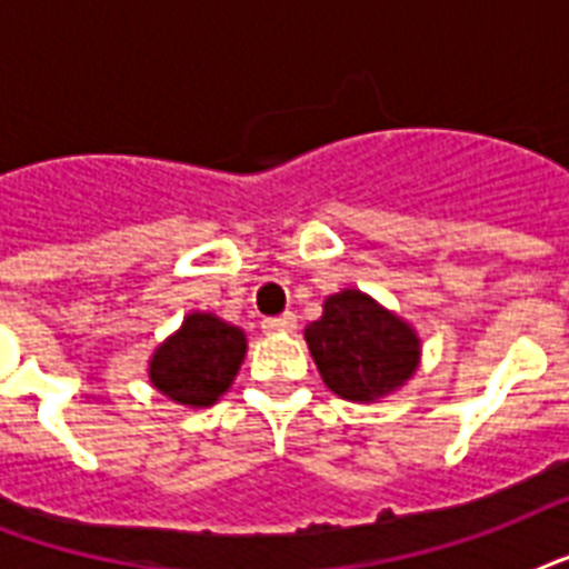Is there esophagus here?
Masks as SVG:
<instances>
[{
	"instance_id": "34e87169",
	"label": "esophagus",
	"mask_w": 569,
	"mask_h": 569,
	"mask_svg": "<svg viewBox=\"0 0 569 569\" xmlns=\"http://www.w3.org/2000/svg\"><path fill=\"white\" fill-rule=\"evenodd\" d=\"M295 328H298L295 312H283V316H274V319L262 321V330H266V333H292Z\"/></svg>"
}]
</instances>
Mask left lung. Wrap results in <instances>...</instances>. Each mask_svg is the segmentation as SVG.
<instances>
[{
    "label": "left lung",
    "mask_w": 569,
    "mask_h": 569,
    "mask_svg": "<svg viewBox=\"0 0 569 569\" xmlns=\"http://www.w3.org/2000/svg\"><path fill=\"white\" fill-rule=\"evenodd\" d=\"M303 339L321 380L348 401H378L401 389L422 355L416 330L360 289L330 295Z\"/></svg>",
    "instance_id": "8db88e82"
}]
</instances>
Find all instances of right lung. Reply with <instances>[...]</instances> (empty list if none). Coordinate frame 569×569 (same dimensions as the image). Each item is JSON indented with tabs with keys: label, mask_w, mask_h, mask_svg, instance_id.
<instances>
[{
	"label": "right lung",
	"mask_w": 569,
	"mask_h": 569,
	"mask_svg": "<svg viewBox=\"0 0 569 569\" xmlns=\"http://www.w3.org/2000/svg\"><path fill=\"white\" fill-rule=\"evenodd\" d=\"M244 351V330L212 312H189L150 357V383L177 405L209 407L230 389Z\"/></svg>",
	"instance_id": "obj_1"
}]
</instances>
